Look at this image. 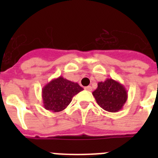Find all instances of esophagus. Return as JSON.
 Returning <instances> with one entry per match:
<instances>
[{"instance_id": "34e87169", "label": "esophagus", "mask_w": 158, "mask_h": 158, "mask_svg": "<svg viewBox=\"0 0 158 158\" xmlns=\"http://www.w3.org/2000/svg\"><path fill=\"white\" fill-rule=\"evenodd\" d=\"M85 89L87 90V91H92V90H93V88H92V86H86V87L85 88Z\"/></svg>"}]
</instances>
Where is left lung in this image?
Instances as JSON below:
<instances>
[{
	"instance_id": "8db88e82",
	"label": "left lung",
	"mask_w": 158,
	"mask_h": 158,
	"mask_svg": "<svg viewBox=\"0 0 158 158\" xmlns=\"http://www.w3.org/2000/svg\"><path fill=\"white\" fill-rule=\"evenodd\" d=\"M93 95L96 103L109 112H117L122 109L127 100V91L125 87L111 78L98 82V86L93 92Z\"/></svg>"
}]
</instances>
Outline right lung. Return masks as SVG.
<instances>
[{
	"label": "right lung",
	"mask_w": 158,
	"mask_h": 158,
	"mask_svg": "<svg viewBox=\"0 0 158 158\" xmlns=\"http://www.w3.org/2000/svg\"><path fill=\"white\" fill-rule=\"evenodd\" d=\"M77 83L63 77L53 79L42 89L43 107L54 112L63 111L70 104L73 97L83 90Z\"/></svg>",
	"instance_id": "obj_1"
}]
</instances>
